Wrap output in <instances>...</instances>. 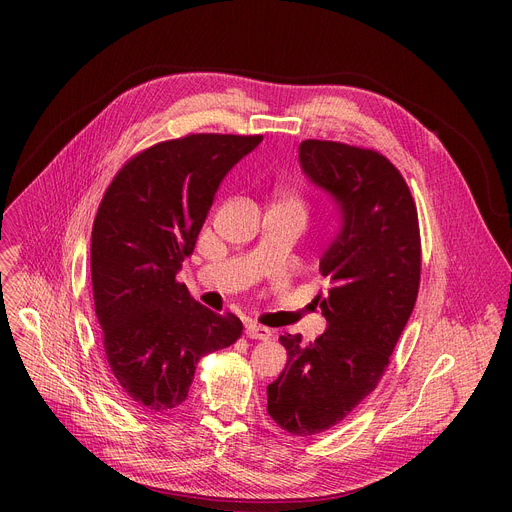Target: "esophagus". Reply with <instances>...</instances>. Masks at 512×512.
Returning a JSON list of instances; mask_svg holds the SVG:
<instances>
[{
  "mask_svg": "<svg viewBox=\"0 0 512 512\" xmlns=\"http://www.w3.org/2000/svg\"><path fill=\"white\" fill-rule=\"evenodd\" d=\"M245 332H247L249 338H255V340H269V338L273 336L269 328L259 326V324H255V322H249V324L245 326Z\"/></svg>",
  "mask_w": 512,
  "mask_h": 512,
  "instance_id": "1",
  "label": "esophagus"
}]
</instances>
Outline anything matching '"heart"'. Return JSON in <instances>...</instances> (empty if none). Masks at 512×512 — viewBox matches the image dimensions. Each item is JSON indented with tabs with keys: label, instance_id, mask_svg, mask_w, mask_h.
<instances>
[{
	"label": "heart",
	"instance_id": "obj_1",
	"mask_svg": "<svg viewBox=\"0 0 512 512\" xmlns=\"http://www.w3.org/2000/svg\"><path fill=\"white\" fill-rule=\"evenodd\" d=\"M277 206H287V208H296V210L304 212V204H302V200H300L296 194H291V192H283V194H279V198H277Z\"/></svg>",
	"mask_w": 512,
	"mask_h": 512
}]
</instances>
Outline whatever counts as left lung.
<instances>
[{"label": "left lung", "instance_id": "left-lung-1", "mask_svg": "<svg viewBox=\"0 0 512 512\" xmlns=\"http://www.w3.org/2000/svg\"><path fill=\"white\" fill-rule=\"evenodd\" d=\"M300 166L332 198L340 227L320 259L328 289L314 300L326 330L310 344L279 336L287 364L267 387V413L289 433L314 435L377 389L417 300L421 245L411 192L385 156L306 139Z\"/></svg>", "mask_w": 512, "mask_h": 512}]
</instances>
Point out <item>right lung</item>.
Segmentation results:
<instances>
[{
  "mask_svg": "<svg viewBox=\"0 0 512 512\" xmlns=\"http://www.w3.org/2000/svg\"><path fill=\"white\" fill-rule=\"evenodd\" d=\"M263 135L196 133L131 158L109 184L91 237V277L109 369L137 409L182 405L200 356L231 346L237 316L214 314L176 281L214 194Z\"/></svg>",
  "mask_w": 512,
  "mask_h": 512,
  "instance_id": "1",
  "label": "right lung"
}]
</instances>
